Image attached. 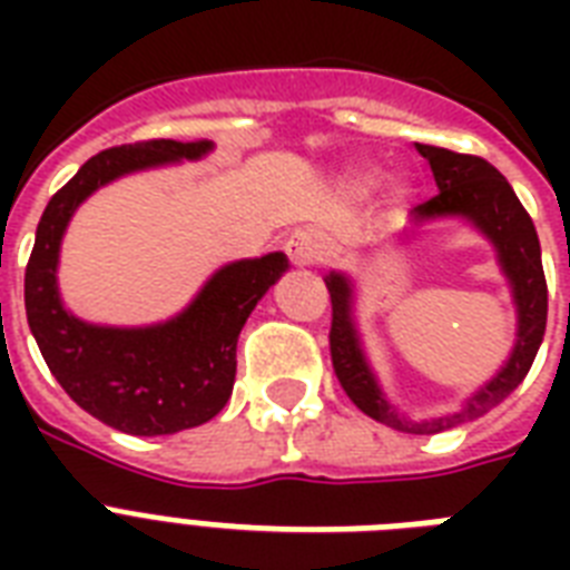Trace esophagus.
<instances>
[{
	"label": "esophagus",
	"mask_w": 570,
	"mask_h": 570,
	"mask_svg": "<svg viewBox=\"0 0 570 570\" xmlns=\"http://www.w3.org/2000/svg\"><path fill=\"white\" fill-rule=\"evenodd\" d=\"M284 248L295 266H313V263H320V259L325 257V245H322L320 236L311 230L293 233V236L286 239Z\"/></svg>",
	"instance_id": "esophagus-1"
}]
</instances>
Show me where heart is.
I'll return each instance as SVG.
<instances>
[{"label": "heart", "instance_id": "1", "mask_svg": "<svg viewBox=\"0 0 570 570\" xmlns=\"http://www.w3.org/2000/svg\"><path fill=\"white\" fill-rule=\"evenodd\" d=\"M346 186L352 191H366L370 186H373V174H352L346 180Z\"/></svg>", "mask_w": 570, "mask_h": 570}]
</instances>
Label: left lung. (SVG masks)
Masks as SVG:
<instances>
[{"label": "left lung", "instance_id": "obj_1", "mask_svg": "<svg viewBox=\"0 0 570 570\" xmlns=\"http://www.w3.org/2000/svg\"><path fill=\"white\" fill-rule=\"evenodd\" d=\"M416 150L429 159L438 183V195L423 200L414 209V222H429V218H443V215H464L494 242L500 250L503 272L512 281L514 304H518V343L509 357V364L491 379L476 396L468 399V405L459 414L438 416V420H423V423H407L387 405V399L381 396L379 384L364 361V352L357 346V334L348 320V304H352V289L343 275H331V364L337 373L340 387L346 390V396L355 402L366 416H373L379 423L407 434H438L452 425L476 420L485 411L503 402L523 375L530 373L535 352L544 337L548 325V281L541 268V245L535 224L530 213L523 209L514 189L509 186L503 174L494 165L485 163L482 156L455 154L446 147L416 145Z\"/></svg>", "mask_w": 570, "mask_h": 570}]
</instances>
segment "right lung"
<instances>
[{"mask_svg":"<svg viewBox=\"0 0 570 570\" xmlns=\"http://www.w3.org/2000/svg\"><path fill=\"white\" fill-rule=\"evenodd\" d=\"M209 141L150 138L91 156L67 186L49 197L26 266V320L49 373L76 405L118 432L154 438L213 420L230 399L236 340L286 272L284 254L242 259L215 272L189 311L154 328H100L76 320L58 302V245L85 197L120 174L197 159Z\"/></svg>","mask_w":570,"mask_h":570,"instance_id":"right-lung-1","label":"right lung"}]
</instances>
